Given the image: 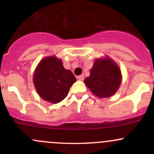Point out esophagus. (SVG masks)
I'll return each mask as SVG.
<instances>
[{"mask_svg":"<svg viewBox=\"0 0 154 154\" xmlns=\"http://www.w3.org/2000/svg\"><path fill=\"white\" fill-rule=\"evenodd\" d=\"M77 78H78V80H84V75H83V74H81V75L78 76V77H77Z\"/></svg>","mask_w":154,"mask_h":154,"instance_id":"1","label":"esophagus"}]
</instances>
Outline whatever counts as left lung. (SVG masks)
Listing matches in <instances>:
<instances>
[{
    "label": "left lung",
    "instance_id": "1",
    "mask_svg": "<svg viewBox=\"0 0 154 154\" xmlns=\"http://www.w3.org/2000/svg\"><path fill=\"white\" fill-rule=\"evenodd\" d=\"M122 77L119 68L110 59L96 60L84 83L91 92L100 97H108L116 92Z\"/></svg>",
    "mask_w": 154,
    "mask_h": 154
}]
</instances>
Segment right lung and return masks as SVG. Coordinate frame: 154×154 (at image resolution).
I'll return each mask as SVG.
<instances>
[{"label":"right lung","instance_id":"1","mask_svg":"<svg viewBox=\"0 0 154 154\" xmlns=\"http://www.w3.org/2000/svg\"><path fill=\"white\" fill-rule=\"evenodd\" d=\"M75 81L72 72L64 68L62 60L54 57L42 60L33 77L34 85L40 97L53 103L62 101Z\"/></svg>","mask_w":154,"mask_h":154}]
</instances>
